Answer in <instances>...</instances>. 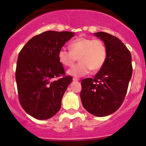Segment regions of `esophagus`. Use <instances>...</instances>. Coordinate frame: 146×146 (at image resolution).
<instances>
[{
  "label": "esophagus",
  "mask_w": 146,
  "mask_h": 146,
  "mask_svg": "<svg viewBox=\"0 0 146 146\" xmlns=\"http://www.w3.org/2000/svg\"><path fill=\"white\" fill-rule=\"evenodd\" d=\"M73 81H79V79L77 78H73Z\"/></svg>",
  "instance_id": "esophagus-1"
}]
</instances>
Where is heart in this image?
Returning a JSON list of instances; mask_svg holds the SVG:
<instances>
[{
	"label": "heart",
	"instance_id": "heart-1",
	"mask_svg": "<svg viewBox=\"0 0 146 146\" xmlns=\"http://www.w3.org/2000/svg\"><path fill=\"white\" fill-rule=\"evenodd\" d=\"M69 50L62 47L58 51V60L64 66L70 67L78 58L80 62L70 68L68 74L82 77L91 71L98 72L104 65L107 51L104 42L100 39L80 37L71 41Z\"/></svg>",
	"mask_w": 146,
	"mask_h": 146
}]
</instances>
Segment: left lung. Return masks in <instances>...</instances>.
<instances>
[{
  "mask_svg": "<svg viewBox=\"0 0 146 146\" xmlns=\"http://www.w3.org/2000/svg\"><path fill=\"white\" fill-rule=\"evenodd\" d=\"M95 35L104 42L106 60L94 78L82 80L80 98L88 113L104 117L115 113L124 100L132 77V56L117 37L105 32Z\"/></svg>",
  "mask_w": 146,
  "mask_h": 146,
  "instance_id": "obj_1",
  "label": "left lung"
}]
</instances>
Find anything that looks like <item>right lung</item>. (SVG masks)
<instances>
[{"label": "right lung", "mask_w": 146, "mask_h": 146, "mask_svg": "<svg viewBox=\"0 0 146 146\" xmlns=\"http://www.w3.org/2000/svg\"><path fill=\"white\" fill-rule=\"evenodd\" d=\"M73 36L74 33L69 31H44L31 38L18 54V100L25 111L34 118L48 119L60 109L73 78L66 75L58 54Z\"/></svg>", "instance_id": "right-lung-1"}]
</instances>
